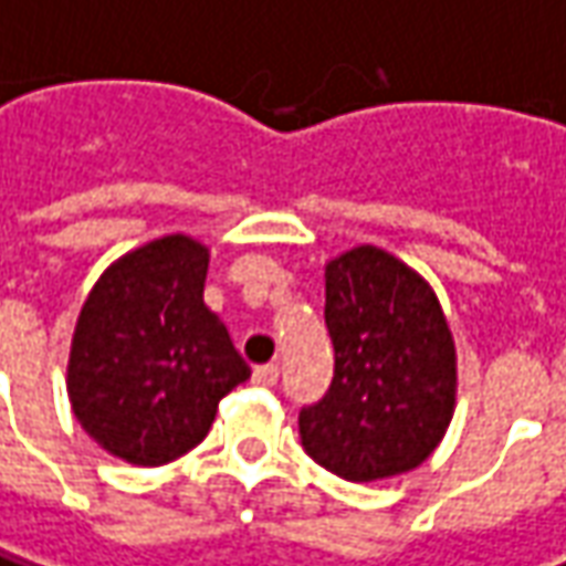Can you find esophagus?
Wrapping results in <instances>:
<instances>
[{
	"label": "esophagus",
	"instance_id": "esophagus-1",
	"mask_svg": "<svg viewBox=\"0 0 566 566\" xmlns=\"http://www.w3.org/2000/svg\"><path fill=\"white\" fill-rule=\"evenodd\" d=\"M279 380V365L266 363V365H256L253 368V384H260V387H272Z\"/></svg>",
	"mask_w": 566,
	"mask_h": 566
}]
</instances>
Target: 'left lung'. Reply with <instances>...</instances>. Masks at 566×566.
<instances>
[{
	"instance_id": "obj_1",
	"label": "left lung",
	"mask_w": 566,
	"mask_h": 566,
	"mask_svg": "<svg viewBox=\"0 0 566 566\" xmlns=\"http://www.w3.org/2000/svg\"><path fill=\"white\" fill-rule=\"evenodd\" d=\"M334 378L300 409V440L325 471L368 483L412 471L455 406V347L430 284L380 248L325 269Z\"/></svg>"
}]
</instances>
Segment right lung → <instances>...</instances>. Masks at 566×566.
<instances>
[{"instance_id": "add662e5", "label": "right lung", "mask_w": 566, "mask_h": 566, "mask_svg": "<svg viewBox=\"0 0 566 566\" xmlns=\"http://www.w3.org/2000/svg\"><path fill=\"white\" fill-rule=\"evenodd\" d=\"M207 263L203 244L167 234L117 260L83 303L67 394L83 430L117 459L157 468L186 455L219 399L251 378L203 303Z\"/></svg>"}]
</instances>
